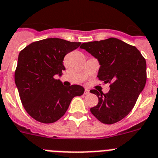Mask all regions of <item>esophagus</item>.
Returning a JSON list of instances; mask_svg holds the SVG:
<instances>
[{
  "mask_svg": "<svg viewBox=\"0 0 158 158\" xmlns=\"http://www.w3.org/2000/svg\"><path fill=\"white\" fill-rule=\"evenodd\" d=\"M90 93L89 90H88V88H85V91H84V95H88Z\"/></svg>",
  "mask_w": 158,
  "mask_h": 158,
  "instance_id": "34e87169",
  "label": "esophagus"
}]
</instances>
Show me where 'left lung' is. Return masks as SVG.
Segmentation results:
<instances>
[{
  "mask_svg": "<svg viewBox=\"0 0 158 158\" xmlns=\"http://www.w3.org/2000/svg\"><path fill=\"white\" fill-rule=\"evenodd\" d=\"M80 48L98 60L100 80L110 83L106 94L90 91L99 100L91 113L102 123H118L131 111L145 86V59L135 46L116 38L83 43Z\"/></svg>",
  "mask_w": 158,
  "mask_h": 158,
  "instance_id": "8db88e82",
  "label": "left lung"
}]
</instances>
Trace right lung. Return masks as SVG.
Segmentation results:
<instances>
[{
	"mask_svg": "<svg viewBox=\"0 0 158 158\" xmlns=\"http://www.w3.org/2000/svg\"><path fill=\"white\" fill-rule=\"evenodd\" d=\"M81 45L58 38L33 42L19 52L15 84L27 114L42 123H52L65 114L71 100L81 96L79 85L65 87L55 75L66 70L63 59Z\"/></svg>",
	"mask_w": 158,
	"mask_h": 158,
	"instance_id": "add662e5",
	"label": "right lung"
}]
</instances>
